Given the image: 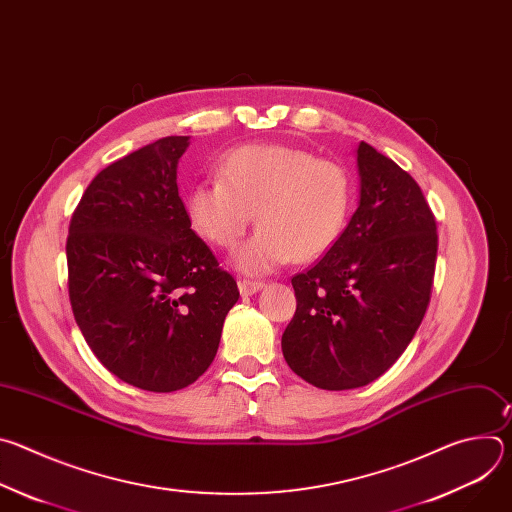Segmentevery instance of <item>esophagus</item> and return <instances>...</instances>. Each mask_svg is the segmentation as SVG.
Returning a JSON list of instances; mask_svg holds the SVG:
<instances>
[{
    "instance_id": "1",
    "label": "esophagus",
    "mask_w": 512,
    "mask_h": 512,
    "mask_svg": "<svg viewBox=\"0 0 512 512\" xmlns=\"http://www.w3.org/2000/svg\"><path fill=\"white\" fill-rule=\"evenodd\" d=\"M265 287L263 281H253V279H241L239 281V291L243 296H253L257 291H261Z\"/></svg>"
}]
</instances>
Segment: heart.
<instances>
[{
	"instance_id": "1",
	"label": "heart",
	"mask_w": 512,
	"mask_h": 512,
	"mask_svg": "<svg viewBox=\"0 0 512 512\" xmlns=\"http://www.w3.org/2000/svg\"><path fill=\"white\" fill-rule=\"evenodd\" d=\"M352 178L344 166L312 152L253 143L229 152L221 178L192 186L188 221L210 245L233 249L251 227H261L235 253L243 273L277 269L291 257L312 261L344 233L352 210Z\"/></svg>"
}]
</instances>
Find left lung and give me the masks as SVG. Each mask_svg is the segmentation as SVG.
Masks as SVG:
<instances>
[{"mask_svg": "<svg viewBox=\"0 0 512 512\" xmlns=\"http://www.w3.org/2000/svg\"><path fill=\"white\" fill-rule=\"evenodd\" d=\"M358 208L328 253L291 279L289 369L326 391L373 383L413 340L433 285L437 227L419 184L373 145L356 150Z\"/></svg>", "mask_w": 512, "mask_h": 512, "instance_id": "obj_1", "label": "left lung"}]
</instances>
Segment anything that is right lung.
Here are the masks:
<instances>
[{
  "mask_svg": "<svg viewBox=\"0 0 512 512\" xmlns=\"http://www.w3.org/2000/svg\"><path fill=\"white\" fill-rule=\"evenodd\" d=\"M188 135L162 137L101 170L70 218L75 320L103 367L154 393L192 385L216 356L237 281L190 229L178 194Z\"/></svg>",
  "mask_w": 512,
  "mask_h": 512,
  "instance_id": "obj_1",
  "label": "right lung"
}]
</instances>
